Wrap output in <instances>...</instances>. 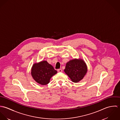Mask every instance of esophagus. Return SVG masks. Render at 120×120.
I'll list each match as a JSON object with an SVG mask.
<instances>
[{
	"label": "esophagus",
	"mask_w": 120,
	"mask_h": 120,
	"mask_svg": "<svg viewBox=\"0 0 120 120\" xmlns=\"http://www.w3.org/2000/svg\"><path fill=\"white\" fill-rule=\"evenodd\" d=\"M57 71H58V72H61L62 71V70L61 69H59L57 70Z\"/></svg>",
	"instance_id": "34e87169"
}]
</instances>
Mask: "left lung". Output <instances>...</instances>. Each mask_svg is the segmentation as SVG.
Masks as SVG:
<instances>
[{
	"label": "left lung",
	"instance_id": "8db88e82",
	"mask_svg": "<svg viewBox=\"0 0 120 120\" xmlns=\"http://www.w3.org/2000/svg\"><path fill=\"white\" fill-rule=\"evenodd\" d=\"M65 72L71 81L77 83L82 80L87 71L85 62L82 59H73L66 64Z\"/></svg>",
	"mask_w": 120,
	"mask_h": 120
}]
</instances>
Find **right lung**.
<instances>
[{
	"label": "right lung",
	"mask_w": 120,
	"mask_h": 120,
	"mask_svg": "<svg viewBox=\"0 0 120 120\" xmlns=\"http://www.w3.org/2000/svg\"><path fill=\"white\" fill-rule=\"evenodd\" d=\"M57 71L47 61H42L33 64L31 75L34 80L41 85H46L50 82L52 77L56 74Z\"/></svg>",
	"instance_id": "1"
}]
</instances>
